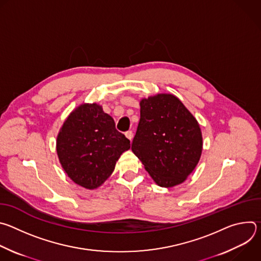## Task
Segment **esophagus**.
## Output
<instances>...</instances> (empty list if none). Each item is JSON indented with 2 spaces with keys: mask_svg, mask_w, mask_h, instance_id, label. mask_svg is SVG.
Returning a JSON list of instances; mask_svg holds the SVG:
<instances>
[{
  "mask_svg": "<svg viewBox=\"0 0 261 261\" xmlns=\"http://www.w3.org/2000/svg\"><path fill=\"white\" fill-rule=\"evenodd\" d=\"M125 135H126V137H127L130 141H132V139H133V132H132V131H127V132L125 133Z\"/></svg>",
  "mask_w": 261,
  "mask_h": 261,
  "instance_id": "34e87169",
  "label": "esophagus"
}]
</instances>
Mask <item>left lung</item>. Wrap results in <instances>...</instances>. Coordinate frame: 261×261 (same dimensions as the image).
Returning <instances> with one entry per match:
<instances>
[{
  "label": "left lung",
  "instance_id": "1",
  "mask_svg": "<svg viewBox=\"0 0 261 261\" xmlns=\"http://www.w3.org/2000/svg\"><path fill=\"white\" fill-rule=\"evenodd\" d=\"M139 105L140 120L132 152L158 186L174 187L187 179L200 160V126L172 94L143 98Z\"/></svg>",
  "mask_w": 261,
  "mask_h": 261
}]
</instances>
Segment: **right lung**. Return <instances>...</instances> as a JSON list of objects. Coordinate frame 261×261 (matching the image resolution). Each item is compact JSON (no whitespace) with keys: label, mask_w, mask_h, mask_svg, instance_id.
<instances>
[{"label":"right lung","mask_w":261,"mask_h":261,"mask_svg":"<svg viewBox=\"0 0 261 261\" xmlns=\"http://www.w3.org/2000/svg\"><path fill=\"white\" fill-rule=\"evenodd\" d=\"M130 140L97 103H83L66 118L57 137V154L67 175L94 190L110 176Z\"/></svg>","instance_id":"1"}]
</instances>
